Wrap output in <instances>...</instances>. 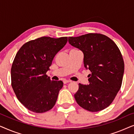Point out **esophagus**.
<instances>
[{"mask_svg": "<svg viewBox=\"0 0 134 134\" xmlns=\"http://www.w3.org/2000/svg\"><path fill=\"white\" fill-rule=\"evenodd\" d=\"M69 82H70V81H69V80H63V83L65 84L69 83Z\"/></svg>", "mask_w": 134, "mask_h": 134, "instance_id": "obj_1", "label": "esophagus"}]
</instances>
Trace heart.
<instances>
[{
  "label": "heart",
  "instance_id": "1",
  "mask_svg": "<svg viewBox=\"0 0 134 134\" xmlns=\"http://www.w3.org/2000/svg\"><path fill=\"white\" fill-rule=\"evenodd\" d=\"M72 50H74V49H72Z\"/></svg>",
  "mask_w": 134,
  "mask_h": 134
}]
</instances>
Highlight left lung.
I'll list each match as a JSON object with an SVG mask.
<instances>
[{
  "instance_id": "obj_1",
  "label": "left lung",
  "mask_w": 134,
  "mask_h": 134,
  "mask_svg": "<svg viewBox=\"0 0 134 134\" xmlns=\"http://www.w3.org/2000/svg\"><path fill=\"white\" fill-rule=\"evenodd\" d=\"M69 43L83 53V64L91 74L88 85L79 83L74 98L83 109L92 112L110 105L121 87L124 63L116 44L107 36L88 34L69 37Z\"/></svg>"
}]
</instances>
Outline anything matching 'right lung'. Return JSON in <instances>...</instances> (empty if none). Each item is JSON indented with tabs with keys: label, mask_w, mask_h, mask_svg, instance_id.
<instances>
[{
	"label": "right lung",
	"mask_w": 134,
	"mask_h": 134,
	"mask_svg": "<svg viewBox=\"0 0 134 134\" xmlns=\"http://www.w3.org/2000/svg\"><path fill=\"white\" fill-rule=\"evenodd\" d=\"M68 37L43 36L25 43L16 54L11 69L12 86L18 100L29 110L44 113L56 103L63 82L46 75L54 57Z\"/></svg>",
	"instance_id": "right-lung-1"
}]
</instances>
